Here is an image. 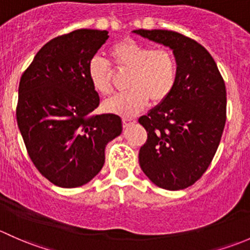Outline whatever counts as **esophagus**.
<instances>
[{"mask_svg":"<svg viewBox=\"0 0 250 250\" xmlns=\"http://www.w3.org/2000/svg\"><path fill=\"white\" fill-rule=\"evenodd\" d=\"M135 123H136V119H133V118H124V119H123V124H124V127H127L128 125L135 124Z\"/></svg>","mask_w":250,"mask_h":250,"instance_id":"34e87169","label":"esophagus"}]
</instances>
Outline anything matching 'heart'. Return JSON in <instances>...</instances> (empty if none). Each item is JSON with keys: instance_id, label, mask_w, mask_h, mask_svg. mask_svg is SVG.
Returning a JSON list of instances; mask_svg holds the SVG:
<instances>
[{"instance_id": "obj_1", "label": "heart", "mask_w": 250, "mask_h": 250, "mask_svg": "<svg viewBox=\"0 0 250 250\" xmlns=\"http://www.w3.org/2000/svg\"><path fill=\"white\" fill-rule=\"evenodd\" d=\"M118 68L130 71L126 87L128 91L112 97L104 104L109 113L130 117L151 104H159L168 99L178 78V65L168 49H154L131 40L112 45L108 51ZM87 78L96 92L112 91V68L100 56H94L87 65Z\"/></svg>"}]
</instances>
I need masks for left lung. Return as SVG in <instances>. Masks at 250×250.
Returning <instances> with one entry per match:
<instances>
[{"label":"left lung","instance_id":"left-lung-1","mask_svg":"<svg viewBox=\"0 0 250 250\" xmlns=\"http://www.w3.org/2000/svg\"><path fill=\"white\" fill-rule=\"evenodd\" d=\"M168 47L178 78L168 99L138 119L148 133L140 166L159 188L181 190L202 177L219 146L226 122V89L217 63L200 43L168 30H133Z\"/></svg>","mask_w":250,"mask_h":250}]
</instances>
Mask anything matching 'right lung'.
Segmentation results:
<instances>
[{
    "label": "right lung",
    "instance_id": "add662e5",
    "mask_svg": "<svg viewBox=\"0 0 250 250\" xmlns=\"http://www.w3.org/2000/svg\"><path fill=\"white\" fill-rule=\"evenodd\" d=\"M107 31L81 29L43 45L22 73L17 122L36 168L60 188L91 181L104 164L108 142L122 133V118L90 115L100 96L87 65Z\"/></svg>",
    "mask_w": 250,
    "mask_h": 250
}]
</instances>
